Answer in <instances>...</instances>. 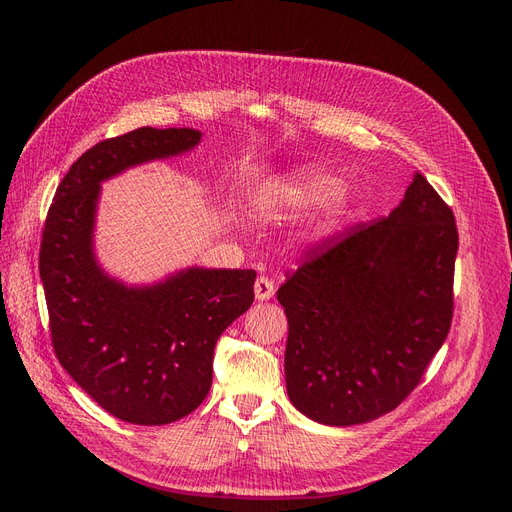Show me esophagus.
<instances>
[{
	"instance_id": "obj_1",
	"label": "esophagus",
	"mask_w": 512,
	"mask_h": 512,
	"mask_svg": "<svg viewBox=\"0 0 512 512\" xmlns=\"http://www.w3.org/2000/svg\"><path fill=\"white\" fill-rule=\"evenodd\" d=\"M254 292H256V299L258 301H269L273 297L275 286H273V282L269 280V277L260 275L258 280H256V284H254Z\"/></svg>"
}]
</instances>
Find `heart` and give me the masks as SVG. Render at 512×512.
I'll return each mask as SVG.
<instances>
[{
    "label": "heart",
    "instance_id": "heart-1",
    "mask_svg": "<svg viewBox=\"0 0 512 512\" xmlns=\"http://www.w3.org/2000/svg\"><path fill=\"white\" fill-rule=\"evenodd\" d=\"M327 200L331 205V220H335L346 213L350 196L344 188H339V179L329 170L307 166L269 183L256 198V209L262 215L277 209L301 211L327 203Z\"/></svg>",
    "mask_w": 512,
    "mask_h": 512
}]
</instances>
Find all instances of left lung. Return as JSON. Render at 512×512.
Segmentation results:
<instances>
[{
    "mask_svg": "<svg viewBox=\"0 0 512 512\" xmlns=\"http://www.w3.org/2000/svg\"><path fill=\"white\" fill-rule=\"evenodd\" d=\"M457 247L451 207L416 173L386 218L309 250L277 290L292 406L333 427L395 410L451 329Z\"/></svg>",
    "mask_w": 512,
    "mask_h": 512,
    "instance_id": "1",
    "label": "left lung"
}]
</instances>
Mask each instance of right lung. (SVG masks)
Segmentation results:
<instances>
[{
	"mask_svg": "<svg viewBox=\"0 0 512 512\" xmlns=\"http://www.w3.org/2000/svg\"><path fill=\"white\" fill-rule=\"evenodd\" d=\"M200 136L138 128L94 145L59 183L42 232L40 280L57 359L98 406L134 425L173 423L203 404L215 344L254 303L252 269L188 267L128 286L96 258L102 181L181 156Z\"/></svg>",
	"mask_w": 512,
	"mask_h": 512,
	"instance_id": "1",
	"label": "right lung"
}]
</instances>
